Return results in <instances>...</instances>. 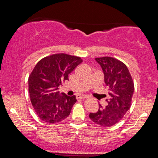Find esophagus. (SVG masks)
<instances>
[{"mask_svg": "<svg viewBox=\"0 0 158 158\" xmlns=\"http://www.w3.org/2000/svg\"><path fill=\"white\" fill-rule=\"evenodd\" d=\"M87 98H88V96H86V95H77V99H85Z\"/></svg>", "mask_w": 158, "mask_h": 158, "instance_id": "esophagus-1", "label": "esophagus"}]
</instances>
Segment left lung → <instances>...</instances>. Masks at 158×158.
Returning a JSON list of instances; mask_svg holds the SVG:
<instances>
[{
    "mask_svg": "<svg viewBox=\"0 0 158 158\" xmlns=\"http://www.w3.org/2000/svg\"><path fill=\"white\" fill-rule=\"evenodd\" d=\"M101 66L105 83L109 89L107 106L99 105L98 111L90 113L89 118L96 124L103 127L113 126L121 121L131 106L135 90L134 82L127 66L112 57L96 58Z\"/></svg>",
    "mask_w": 158,
    "mask_h": 158,
    "instance_id": "obj_1",
    "label": "left lung"
}]
</instances>
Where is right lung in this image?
<instances>
[{"instance_id": "obj_1", "label": "right lung", "mask_w": 158, "mask_h": 158, "mask_svg": "<svg viewBox=\"0 0 158 158\" xmlns=\"http://www.w3.org/2000/svg\"><path fill=\"white\" fill-rule=\"evenodd\" d=\"M81 63V58L58 53L42 58L35 66L28 77L29 95L35 111L43 121L56 123L70 114L76 96L60 93L58 89Z\"/></svg>"}]
</instances>
